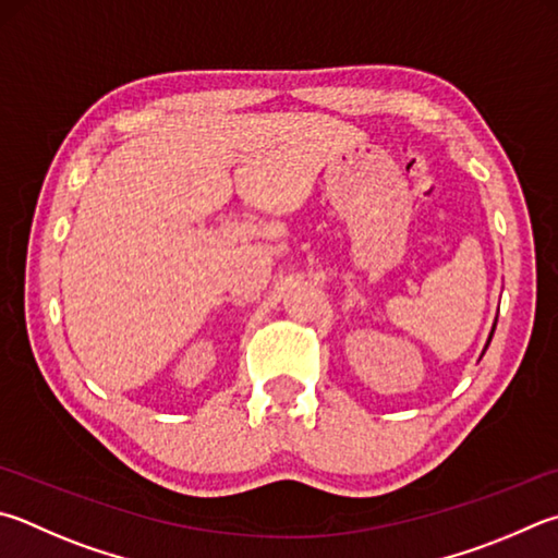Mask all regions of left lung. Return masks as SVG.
<instances>
[{
	"label": "left lung",
	"instance_id": "obj_1",
	"mask_svg": "<svg viewBox=\"0 0 558 558\" xmlns=\"http://www.w3.org/2000/svg\"><path fill=\"white\" fill-rule=\"evenodd\" d=\"M495 324H498V319H495ZM495 324H493V331H495ZM493 331H490V337H488V343H490V339H493ZM488 343H485V349H488ZM485 349H483V353H485Z\"/></svg>",
	"mask_w": 558,
	"mask_h": 558
}]
</instances>
